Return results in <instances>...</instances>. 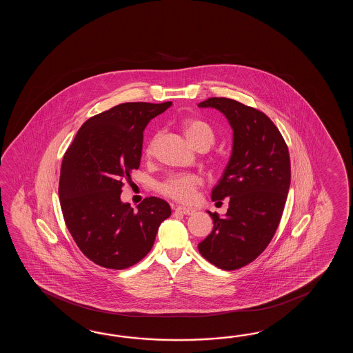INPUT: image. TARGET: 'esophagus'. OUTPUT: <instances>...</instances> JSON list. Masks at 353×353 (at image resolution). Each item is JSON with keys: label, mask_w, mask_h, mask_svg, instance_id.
<instances>
[{"label": "esophagus", "mask_w": 353, "mask_h": 353, "mask_svg": "<svg viewBox=\"0 0 353 353\" xmlns=\"http://www.w3.org/2000/svg\"><path fill=\"white\" fill-rule=\"evenodd\" d=\"M175 212L181 213V214H185V216H189V214H193L195 210H193V208H188V207H183V205H178V207L175 208Z\"/></svg>", "instance_id": "esophagus-1"}]
</instances>
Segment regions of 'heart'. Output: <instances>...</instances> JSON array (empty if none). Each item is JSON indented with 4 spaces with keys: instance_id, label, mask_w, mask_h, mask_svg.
Segmentation results:
<instances>
[{
    "instance_id": "heart-1",
    "label": "heart",
    "mask_w": 353,
    "mask_h": 353,
    "mask_svg": "<svg viewBox=\"0 0 353 353\" xmlns=\"http://www.w3.org/2000/svg\"><path fill=\"white\" fill-rule=\"evenodd\" d=\"M181 128L188 141L195 149L202 145L210 149V145L214 143V132L204 121L199 119H185L181 122ZM154 145L155 139L151 140L148 145V155L152 154ZM201 183L202 179L196 174H174L160 185V190L163 192V194L168 195L178 202L189 203L194 199L195 190L201 185Z\"/></svg>"
}]
</instances>
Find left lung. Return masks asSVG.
Here are the masks:
<instances>
[{"label": "left lung", "instance_id": "obj_1", "mask_svg": "<svg viewBox=\"0 0 353 353\" xmlns=\"http://www.w3.org/2000/svg\"><path fill=\"white\" fill-rule=\"evenodd\" d=\"M201 108H216L233 131L232 152L212 201L228 198L223 217L210 213L212 232L198 245L201 255L223 270L254 261L276 232L290 187V158L274 122L230 98H208Z\"/></svg>", "mask_w": 353, "mask_h": 353}]
</instances>
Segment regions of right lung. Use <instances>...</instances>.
I'll list each match as a JSON object with an SVG mask.
<instances>
[{
    "label": "right lung",
    "mask_w": 353,
    "mask_h": 353,
    "mask_svg": "<svg viewBox=\"0 0 353 353\" xmlns=\"http://www.w3.org/2000/svg\"><path fill=\"white\" fill-rule=\"evenodd\" d=\"M172 102H128L85 121L60 169L59 199L69 232L93 263L122 270L149 254L170 205L157 196L134 210L121 201L123 178L139 169L143 130Z\"/></svg>",
    "instance_id": "1"
}]
</instances>
